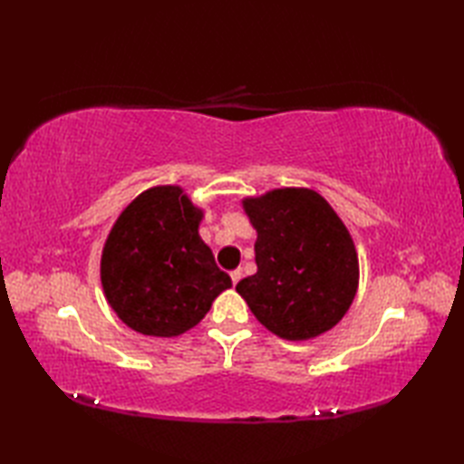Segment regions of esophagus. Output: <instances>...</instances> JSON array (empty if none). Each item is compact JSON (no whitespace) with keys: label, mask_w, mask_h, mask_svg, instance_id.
Wrapping results in <instances>:
<instances>
[{"label":"esophagus","mask_w":464,"mask_h":464,"mask_svg":"<svg viewBox=\"0 0 464 464\" xmlns=\"http://www.w3.org/2000/svg\"><path fill=\"white\" fill-rule=\"evenodd\" d=\"M241 277H243V271H241V269L231 271V281H233V285H237V283L241 281Z\"/></svg>","instance_id":"1"}]
</instances>
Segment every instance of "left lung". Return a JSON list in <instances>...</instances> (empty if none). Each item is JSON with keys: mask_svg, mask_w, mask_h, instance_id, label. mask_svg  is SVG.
I'll return each mask as SVG.
<instances>
[{"mask_svg": "<svg viewBox=\"0 0 464 464\" xmlns=\"http://www.w3.org/2000/svg\"><path fill=\"white\" fill-rule=\"evenodd\" d=\"M243 207L257 229V273L237 283L251 313L291 341L333 329L359 283L357 251L333 207L311 189H275Z\"/></svg>", "mask_w": 464, "mask_h": 464, "instance_id": "left-lung-1", "label": "left lung"}]
</instances>
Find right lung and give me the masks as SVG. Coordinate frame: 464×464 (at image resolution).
<instances>
[{
    "label": "right lung",
    "mask_w": 464,
    "mask_h": 464,
    "mask_svg": "<svg viewBox=\"0 0 464 464\" xmlns=\"http://www.w3.org/2000/svg\"><path fill=\"white\" fill-rule=\"evenodd\" d=\"M201 215L179 187L165 185L141 193L115 221L102 255V285L127 327L175 337L231 287L197 233Z\"/></svg>",
    "instance_id": "1"
}]
</instances>
